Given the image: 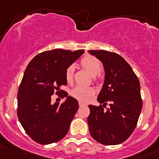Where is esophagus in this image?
Wrapping results in <instances>:
<instances>
[{
  "label": "esophagus",
  "instance_id": "1",
  "mask_svg": "<svg viewBox=\"0 0 159 159\" xmlns=\"http://www.w3.org/2000/svg\"><path fill=\"white\" fill-rule=\"evenodd\" d=\"M78 104H79L80 107H81V106H87L86 104L84 103V102H78Z\"/></svg>",
  "mask_w": 159,
  "mask_h": 159
}]
</instances>
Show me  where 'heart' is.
Wrapping results in <instances>:
<instances>
[{"label":"heart","mask_w":159,"mask_h":159,"mask_svg":"<svg viewBox=\"0 0 159 159\" xmlns=\"http://www.w3.org/2000/svg\"><path fill=\"white\" fill-rule=\"evenodd\" d=\"M81 64L92 76L94 77V80L97 81L95 76H97L102 70V63L100 61L92 56H87L81 60ZM74 70L75 67L73 65L69 66L66 69V78L68 82H71L72 81ZM94 93V89L90 87L77 86L71 91V97L82 102H88Z\"/></svg>","instance_id":"b5f03b06"}]
</instances>
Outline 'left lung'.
Instances as JSON below:
<instances>
[{"label": "left lung", "mask_w": 159, "mask_h": 159, "mask_svg": "<svg viewBox=\"0 0 159 159\" xmlns=\"http://www.w3.org/2000/svg\"><path fill=\"white\" fill-rule=\"evenodd\" d=\"M102 62L105 80L97 101L89 105V131L103 145H118L131 135L137 126L143 102L140 84L133 69L123 57L106 50H89ZM109 103V108L105 106Z\"/></svg>", "instance_id": "1"}]
</instances>
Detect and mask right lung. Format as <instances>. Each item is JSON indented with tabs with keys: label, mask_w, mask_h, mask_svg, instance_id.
<instances>
[{
	"label": "right lung",
	"mask_w": 159,
	"mask_h": 159,
	"mask_svg": "<svg viewBox=\"0 0 159 159\" xmlns=\"http://www.w3.org/2000/svg\"><path fill=\"white\" fill-rule=\"evenodd\" d=\"M84 50L55 49L38 54L29 62L18 90L17 116L28 135L40 144L63 138L78 109V102L60 90L67 84L66 71ZM62 93L65 102L51 103V96Z\"/></svg>",
	"instance_id": "add662e5"
}]
</instances>
